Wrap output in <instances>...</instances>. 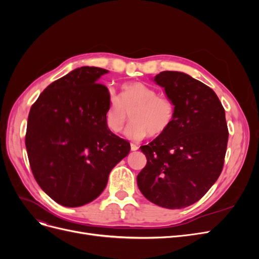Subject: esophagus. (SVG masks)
Here are the masks:
<instances>
[{"instance_id":"esophagus-1","label":"esophagus","mask_w":259,"mask_h":259,"mask_svg":"<svg viewBox=\"0 0 259 259\" xmlns=\"http://www.w3.org/2000/svg\"><path fill=\"white\" fill-rule=\"evenodd\" d=\"M138 146L137 145H135V144H131V150L132 151H136V150H138Z\"/></svg>"}]
</instances>
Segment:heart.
<instances>
[{
	"mask_svg": "<svg viewBox=\"0 0 259 259\" xmlns=\"http://www.w3.org/2000/svg\"><path fill=\"white\" fill-rule=\"evenodd\" d=\"M128 113L133 122L125 134L130 139L140 140L147 135L159 137L173 123L175 104L144 83H127L122 86L120 98L110 96V106L105 116L107 127L113 133L122 132Z\"/></svg>",
	"mask_w": 259,
	"mask_h": 259,
	"instance_id": "obj_1",
	"label": "heart"
}]
</instances>
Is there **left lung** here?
<instances>
[{
	"label": "left lung",
	"instance_id": "left-lung-1",
	"mask_svg": "<svg viewBox=\"0 0 259 259\" xmlns=\"http://www.w3.org/2000/svg\"><path fill=\"white\" fill-rule=\"evenodd\" d=\"M154 81L174 101L175 116L163 135L140 147L147 164L137 185L154 204L184 208L222 173L229 136L225 109L213 90L186 73L163 71Z\"/></svg>",
	"mask_w": 259,
	"mask_h": 259
}]
</instances>
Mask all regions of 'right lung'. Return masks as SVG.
<instances>
[{
	"mask_svg": "<svg viewBox=\"0 0 259 259\" xmlns=\"http://www.w3.org/2000/svg\"><path fill=\"white\" fill-rule=\"evenodd\" d=\"M108 70L74 69L46 88L30 109L26 148L31 170L55 202L77 207L104 191L111 169L131 145L107 127Z\"/></svg>",
	"mask_w": 259,
	"mask_h": 259,
	"instance_id": "right-lung-1",
	"label": "right lung"
}]
</instances>
